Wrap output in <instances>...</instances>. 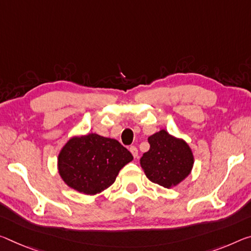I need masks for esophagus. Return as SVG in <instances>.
Instances as JSON below:
<instances>
[{
	"label": "esophagus",
	"mask_w": 251,
	"mask_h": 251,
	"mask_svg": "<svg viewBox=\"0 0 251 251\" xmlns=\"http://www.w3.org/2000/svg\"><path fill=\"white\" fill-rule=\"evenodd\" d=\"M129 151H130V153H132L133 156H134L135 158H136L137 155H138V150L136 149V147H135V146H130V147H129Z\"/></svg>",
	"instance_id": "esophagus-1"
}]
</instances>
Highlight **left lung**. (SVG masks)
<instances>
[{"mask_svg": "<svg viewBox=\"0 0 251 251\" xmlns=\"http://www.w3.org/2000/svg\"><path fill=\"white\" fill-rule=\"evenodd\" d=\"M150 150L143 154L141 165L150 181L170 189L189 176L193 154L184 141L160 130L149 137Z\"/></svg>", "mask_w": 251, "mask_h": 251, "instance_id": "1", "label": "left lung"}]
</instances>
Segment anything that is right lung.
I'll use <instances>...</instances> for the list:
<instances>
[{"instance_id": "add662e5", "label": "right lung", "mask_w": 251, "mask_h": 251, "mask_svg": "<svg viewBox=\"0 0 251 251\" xmlns=\"http://www.w3.org/2000/svg\"><path fill=\"white\" fill-rule=\"evenodd\" d=\"M133 155L113 138L89 134L74 137L63 146L58 157L62 180L85 194H96L110 186Z\"/></svg>"}]
</instances>
